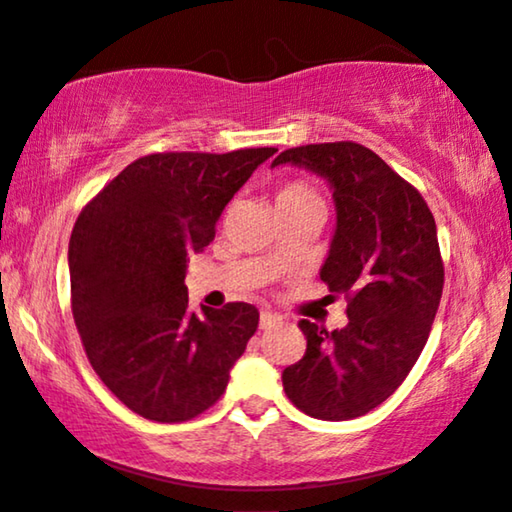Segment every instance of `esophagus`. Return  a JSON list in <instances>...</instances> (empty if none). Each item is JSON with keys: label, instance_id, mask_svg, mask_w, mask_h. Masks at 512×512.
I'll list each match as a JSON object with an SVG mask.
<instances>
[{"label": "esophagus", "instance_id": "obj_1", "mask_svg": "<svg viewBox=\"0 0 512 512\" xmlns=\"http://www.w3.org/2000/svg\"><path fill=\"white\" fill-rule=\"evenodd\" d=\"M281 321L279 316H274L272 311H261V318H258V325H261V330H270L274 328Z\"/></svg>", "mask_w": 512, "mask_h": 512}]
</instances>
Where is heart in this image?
Masks as SVG:
<instances>
[{"label":"heart","instance_id":"b5f03b06","mask_svg":"<svg viewBox=\"0 0 512 512\" xmlns=\"http://www.w3.org/2000/svg\"><path fill=\"white\" fill-rule=\"evenodd\" d=\"M288 205H323V198L309 182L291 180L281 184L277 194H274V207H288Z\"/></svg>","mask_w":512,"mask_h":512}]
</instances>
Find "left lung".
Segmentation results:
<instances>
[{"mask_svg": "<svg viewBox=\"0 0 512 512\" xmlns=\"http://www.w3.org/2000/svg\"><path fill=\"white\" fill-rule=\"evenodd\" d=\"M328 180L337 228L321 279L348 300V323L328 332L302 318V360L281 374L291 402L318 420H351L383 404L416 365L443 293L432 212L420 191L365 145L318 143L272 166Z\"/></svg>", "mask_w": 512, "mask_h": 512, "instance_id": "obj_1", "label": "left lung"}]
</instances>
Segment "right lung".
<instances>
[{"mask_svg":"<svg viewBox=\"0 0 512 512\" xmlns=\"http://www.w3.org/2000/svg\"><path fill=\"white\" fill-rule=\"evenodd\" d=\"M277 152H157L83 207L69 242L71 309L87 360L133 413L184 422L217 404L258 328V309L189 311V254L217 233L228 201Z\"/></svg>","mask_w":512,"mask_h":512,"instance_id":"1","label":"right lung"}]
</instances>
